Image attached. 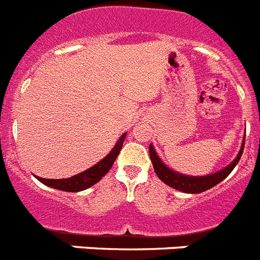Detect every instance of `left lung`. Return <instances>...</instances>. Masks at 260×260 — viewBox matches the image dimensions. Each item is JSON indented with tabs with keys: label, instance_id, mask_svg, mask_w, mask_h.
<instances>
[{
	"label": "left lung",
	"instance_id": "left-lung-1",
	"mask_svg": "<svg viewBox=\"0 0 260 260\" xmlns=\"http://www.w3.org/2000/svg\"><path fill=\"white\" fill-rule=\"evenodd\" d=\"M243 147H245V139L242 142V146H241V150L238 152L237 157L234 158L233 161L225 167L221 171L216 172V173L208 174V176H185V174L177 173V172L172 171L171 168H168L164 162L160 160V157L156 153L155 148H153L152 144H150V157L151 161L153 164V169H155V173L157 174V177L165 185L171 186L173 189L180 190V191L187 192V194H199V192H203L206 190L211 189L213 186H216L217 183L221 182L222 180H225L226 177L231 174V172L233 171L234 167L238 164L241 156L243 152Z\"/></svg>",
	"mask_w": 260,
	"mask_h": 260
}]
</instances>
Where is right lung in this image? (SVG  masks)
Returning <instances> with one entry per match:
<instances>
[{"instance_id": "add662e5", "label": "right lung", "mask_w": 260, "mask_h": 260, "mask_svg": "<svg viewBox=\"0 0 260 260\" xmlns=\"http://www.w3.org/2000/svg\"><path fill=\"white\" fill-rule=\"evenodd\" d=\"M126 133H123L119 139L117 141L116 146L113 147V150L110 151L102 161H99L98 164H95L93 167H91L87 171L82 172V173L77 174V176H73L70 178H62V180H48V178H41V177L36 176L39 181L44 185L53 187V189L62 190V191H70V192H77L82 191V190H86L88 187H91L92 185L98 183L99 181L102 180L103 177L110 171V168L113 165L114 160L118 156L119 151L122 148V144L125 142Z\"/></svg>"}]
</instances>
